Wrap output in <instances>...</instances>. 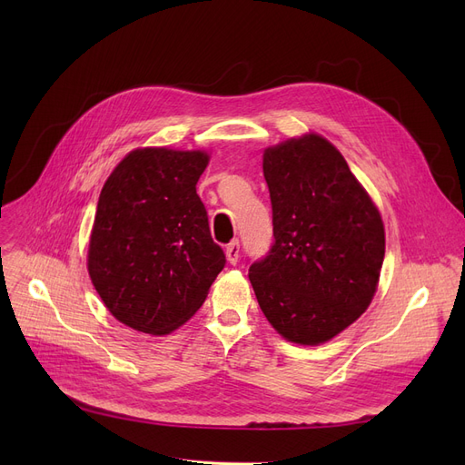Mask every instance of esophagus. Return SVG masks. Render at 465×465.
I'll list each match as a JSON object with an SVG mask.
<instances>
[{
    "label": "esophagus",
    "mask_w": 465,
    "mask_h": 465,
    "mask_svg": "<svg viewBox=\"0 0 465 465\" xmlns=\"http://www.w3.org/2000/svg\"><path fill=\"white\" fill-rule=\"evenodd\" d=\"M239 241L237 239H233L232 242H228L226 245V258H228V262L232 263V265H235L237 263V260H239Z\"/></svg>",
    "instance_id": "34e87169"
}]
</instances>
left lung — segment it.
I'll list each match as a JSON object with an SVG mask.
<instances>
[{"label": "left lung", "mask_w": 465, "mask_h": 465, "mask_svg": "<svg viewBox=\"0 0 465 465\" xmlns=\"http://www.w3.org/2000/svg\"><path fill=\"white\" fill-rule=\"evenodd\" d=\"M273 245L249 267L260 309L292 343L321 345L370 307L384 226L347 160L319 134L270 146Z\"/></svg>", "instance_id": "obj_1"}]
</instances>
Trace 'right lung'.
Here are the masks:
<instances>
[{
    "instance_id": "obj_1",
    "label": "right lung",
    "mask_w": 465,
    "mask_h": 465,
    "mask_svg": "<svg viewBox=\"0 0 465 465\" xmlns=\"http://www.w3.org/2000/svg\"><path fill=\"white\" fill-rule=\"evenodd\" d=\"M205 151L146 146L105 181L88 245L92 284L116 321L165 335L198 311L224 270L195 193Z\"/></svg>"
}]
</instances>
